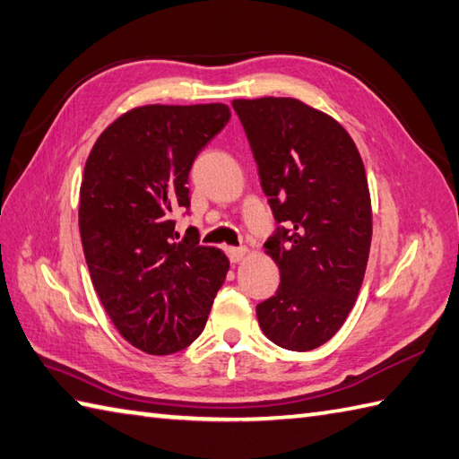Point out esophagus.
Wrapping results in <instances>:
<instances>
[{
    "label": "esophagus",
    "instance_id": "34e87169",
    "mask_svg": "<svg viewBox=\"0 0 459 459\" xmlns=\"http://www.w3.org/2000/svg\"><path fill=\"white\" fill-rule=\"evenodd\" d=\"M226 251L231 264H239V261L247 255V247H228Z\"/></svg>",
    "mask_w": 459,
    "mask_h": 459
}]
</instances>
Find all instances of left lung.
<instances>
[{"instance_id": "obj_1", "label": "left lung", "mask_w": 459, "mask_h": 459, "mask_svg": "<svg viewBox=\"0 0 459 459\" xmlns=\"http://www.w3.org/2000/svg\"><path fill=\"white\" fill-rule=\"evenodd\" d=\"M277 221L265 254L281 273L277 293L257 305L269 341L307 352L331 341L357 301L372 239V205L362 158L326 112L291 97L231 102Z\"/></svg>"}]
</instances>
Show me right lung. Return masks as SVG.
I'll return each mask as SVG.
<instances>
[{"label":"right lung","instance_id":"add662e5","mask_svg":"<svg viewBox=\"0 0 459 459\" xmlns=\"http://www.w3.org/2000/svg\"><path fill=\"white\" fill-rule=\"evenodd\" d=\"M228 105H144L110 123L87 158L79 231L92 287L117 331L148 354L188 347L228 275L218 247L180 239L194 158L226 126Z\"/></svg>","mask_w":459,"mask_h":459}]
</instances>
